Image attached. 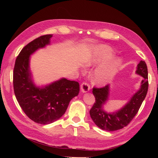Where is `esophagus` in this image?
<instances>
[{"label": "esophagus", "instance_id": "34e87169", "mask_svg": "<svg viewBox=\"0 0 158 158\" xmlns=\"http://www.w3.org/2000/svg\"><path fill=\"white\" fill-rule=\"evenodd\" d=\"M89 89H90V85L89 84L86 82H83L82 84H81V90H82V92L84 93L88 92Z\"/></svg>", "mask_w": 158, "mask_h": 158}]
</instances>
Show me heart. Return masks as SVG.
<instances>
[{
  "label": "heart",
  "instance_id": "1",
  "mask_svg": "<svg viewBox=\"0 0 158 158\" xmlns=\"http://www.w3.org/2000/svg\"><path fill=\"white\" fill-rule=\"evenodd\" d=\"M112 55V50L106 46L99 47L96 52L88 58L85 62L87 66H91L95 64L100 63L108 59ZM121 64V60L117 59L107 66H102L94 72V80L95 83L99 84H106L111 80L117 69Z\"/></svg>",
  "mask_w": 158,
  "mask_h": 158
}]
</instances>
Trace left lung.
<instances>
[{
  "instance_id": "8db88e82",
  "label": "left lung",
  "mask_w": 158,
  "mask_h": 158,
  "mask_svg": "<svg viewBox=\"0 0 158 158\" xmlns=\"http://www.w3.org/2000/svg\"><path fill=\"white\" fill-rule=\"evenodd\" d=\"M136 73L144 78L142 80L140 89L134 94L125 106L112 114L106 113L102 109L103 105L108 99L109 85H107L100 88H93L92 93L95 102L90 109L89 114L95 125L102 130L114 131L121 129L127 126L138 113L148 89V68L144 61L141 60L138 64Z\"/></svg>"
}]
</instances>
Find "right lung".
Masks as SVG:
<instances>
[{"instance_id": "1", "label": "right lung", "mask_w": 158, "mask_h": 158, "mask_svg": "<svg viewBox=\"0 0 158 158\" xmlns=\"http://www.w3.org/2000/svg\"><path fill=\"white\" fill-rule=\"evenodd\" d=\"M52 35L36 38L22 49L13 71L14 94L23 111L35 123L46 125L58 120L66 111L70 100L77 96L80 85L76 81L61 78L45 88L33 83L30 70V56L50 44Z\"/></svg>"}]
</instances>
